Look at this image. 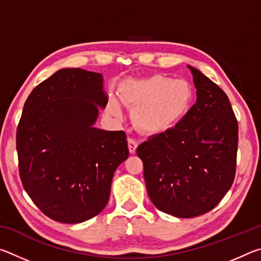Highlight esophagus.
Masks as SVG:
<instances>
[{"label":"esophagus","mask_w":261,"mask_h":261,"mask_svg":"<svg viewBox=\"0 0 261 261\" xmlns=\"http://www.w3.org/2000/svg\"><path fill=\"white\" fill-rule=\"evenodd\" d=\"M127 146H129V152L131 154H135L137 146H138V143H137L135 139L129 138V139H127Z\"/></svg>","instance_id":"1"}]
</instances>
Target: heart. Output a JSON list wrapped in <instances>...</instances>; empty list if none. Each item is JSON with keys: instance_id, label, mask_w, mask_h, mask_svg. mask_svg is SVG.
<instances>
[{"instance_id": "heart-1", "label": "heart", "mask_w": 261, "mask_h": 261, "mask_svg": "<svg viewBox=\"0 0 261 261\" xmlns=\"http://www.w3.org/2000/svg\"><path fill=\"white\" fill-rule=\"evenodd\" d=\"M121 100L132 108L135 126L147 135L169 131L188 114L192 103L191 85L182 79L154 74L140 79H129L120 88ZM109 112L120 115V105L109 101Z\"/></svg>"}]
</instances>
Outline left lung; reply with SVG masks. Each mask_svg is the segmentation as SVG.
Listing matches in <instances>:
<instances>
[{
    "instance_id": "obj_1",
    "label": "left lung",
    "mask_w": 261,
    "mask_h": 261,
    "mask_svg": "<svg viewBox=\"0 0 261 261\" xmlns=\"http://www.w3.org/2000/svg\"><path fill=\"white\" fill-rule=\"evenodd\" d=\"M197 101L173 129L137 148L148 197L158 210L194 218L219 204L236 171L238 124L227 94L190 67Z\"/></svg>"
}]
</instances>
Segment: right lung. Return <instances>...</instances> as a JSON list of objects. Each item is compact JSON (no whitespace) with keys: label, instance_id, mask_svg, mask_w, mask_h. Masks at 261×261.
Segmentation results:
<instances>
[{"label":"right lung","instance_id":"right-lung-1","mask_svg":"<svg viewBox=\"0 0 261 261\" xmlns=\"http://www.w3.org/2000/svg\"><path fill=\"white\" fill-rule=\"evenodd\" d=\"M108 102L101 73L56 71L25 101L16 147L25 191L48 218L81 223L107 205L116 168L129 156L124 131L94 124Z\"/></svg>","mask_w":261,"mask_h":261}]
</instances>
